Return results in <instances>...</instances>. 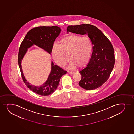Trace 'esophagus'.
<instances>
[{"label": "esophagus", "mask_w": 134, "mask_h": 134, "mask_svg": "<svg viewBox=\"0 0 134 134\" xmlns=\"http://www.w3.org/2000/svg\"><path fill=\"white\" fill-rule=\"evenodd\" d=\"M68 73L69 74H70V75H72V74H74V72H72V71H68Z\"/></svg>", "instance_id": "esophagus-1"}]
</instances>
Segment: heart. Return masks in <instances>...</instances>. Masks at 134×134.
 Segmentation results:
<instances>
[{
  "instance_id": "heart-1",
  "label": "heart",
  "mask_w": 134,
  "mask_h": 134,
  "mask_svg": "<svg viewBox=\"0 0 134 134\" xmlns=\"http://www.w3.org/2000/svg\"><path fill=\"white\" fill-rule=\"evenodd\" d=\"M93 45L88 37L71 35L60 40L58 46L54 45L52 50V56L59 66L64 67L69 59L71 63L70 69L77 66L83 68L88 63L92 53Z\"/></svg>"
}]
</instances>
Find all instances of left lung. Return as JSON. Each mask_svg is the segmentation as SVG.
I'll return each mask as SVG.
<instances>
[{
    "label": "left lung",
    "instance_id": "8db88e82",
    "mask_svg": "<svg viewBox=\"0 0 134 134\" xmlns=\"http://www.w3.org/2000/svg\"><path fill=\"white\" fill-rule=\"evenodd\" d=\"M67 32L87 34L93 45L91 58L86 66L79 71L81 79L79 85L88 90L100 87L109 78L115 63L114 48L110 42L100 29L89 24L68 26Z\"/></svg>",
    "mask_w": 134,
    "mask_h": 134
}]
</instances>
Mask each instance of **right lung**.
Wrapping results in <instances>:
<instances>
[{"instance_id": "obj_1", "label": "right lung", "mask_w": 134, "mask_h": 134, "mask_svg": "<svg viewBox=\"0 0 134 134\" xmlns=\"http://www.w3.org/2000/svg\"><path fill=\"white\" fill-rule=\"evenodd\" d=\"M61 31V28L58 26H40L32 29L26 34L19 49L18 62L23 80L29 88L40 95H49L55 91L59 86L60 79L63 75L66 74V71L54 65L51 61V72L46 81L40 86H35L31 85L25 78L22 68V60L28 49L34 45L51 54L54 42Z\"/></svg>"}]
</instances>
